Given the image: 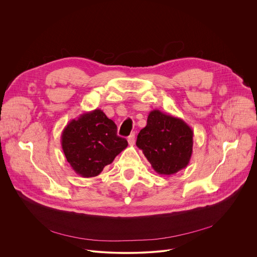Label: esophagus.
I'll return each mask as SVG.
<instances>
[{"label": "esophagus", "instance_id": "obj_1", "mask_svg": "<svg viewBox=\"0 0 257 257\" xmlns=\"http://www.w3.org/2000/svg\"><path fill=\"white\" fill-rule=\"evenodd\" d=\"M128 143H129V145H134V143H135V134L134 133H132L128 137Z\"/></svg>", "mask_w": 257, "mask_h": 257}]
</instances>
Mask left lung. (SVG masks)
<instances>
[{
  "mask_svg": "<svg viewBox=\"0 0 257 257\" xmlns=\"http://www.w3.org/2000/svg\"><path fill=\"white\" fill-rule=\"evenodd\" d=\"M193 136V129L183 119L153 110L137 136L136 145L158 175L170 176L190 163Z\"/></svg>",
  "mask_w": 257,
  "mask_h": 257,
  "instance_id": "obj_1",
  "label": "left lung"
}]
</instances>
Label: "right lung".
<instances>
[{
	"mask_svg": "<svg viewBox=\"0 0 257 257\" xmlns=\"http://www.w3.org/2000/svg\"><path fill=\"white\" fill-rule=\"evenodd\" d=\"M61 147L74 173L81 178H94L127 146L117 135L116 124L96 109L69 121L61 133Z\"/></svg>",
	"mask_w": 257,
	"mask_h": 257,
	"instance_id": "1",
	"label": "right lung"
}]
</instances>
